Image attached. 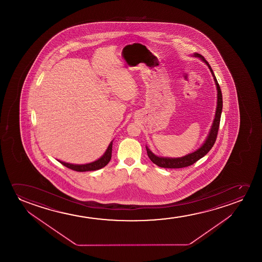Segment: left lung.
<instances>
[{
  "mask_svg": "<svg viewBox=\"0 0 262 262\" xmlns=\"http://www.w3.org/2000/svg\"><path fill=\"white\" fill-rule=\"evenodd\" d=\"M194 56L201 58L202 61L207 63L208 68L211 72L212 75L214 77V79H215V85H216V89H217V106H216V111H215V119H214L211 129H210L209 134H208V138H207L204 144L198 150L191 153V154L187 155L185 157L178 158H159L158 156L153 154L148 149V147H146L148 158H150L151 161L153 162L155 165H158L159 167H163V168H183V167H187V166L193 165L194 163H196L198 160H200L201 158H203L205 155L208 154V151L210 150L212 147L214 146L216 137H217L223 108L222 92H221L220 86H219L215 74L212 71L210 65L208 64V61L205 60V58L201 54H198V53H195Z\"/></svg>",
  "mask_w": 262,
  "mask_h": 262,
  "instance_id": "8db88e82",
  "label": "left lung"
}]
</instances>
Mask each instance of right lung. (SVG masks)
Listing matches in <instances>:
<instances>
[{
  "label": "right lung",
  "mask_w": 262,
  "mask_h": 262,
  "mask_svg": "<svg viewBox=\"0 0 262 262\" xmlns=\"http://www.w3.org/2000/svg\"><path fill=\"white\" fill-rule=\"evenodd\" d=\"M112 147H113V142L110 143L108 146L107 149L105 151L102 157H101L97 161L92 162L90 164H86V165H72L65 162L59 161L61 165H64L68 168L77 171V172H86V171H96L98 169L103 168L105 165H107L109 161L111 160L112 158Z\"/></svg>",
  "instance_id": "right-lung-1"
}]
</instances>
